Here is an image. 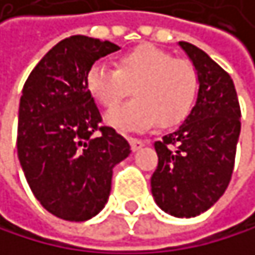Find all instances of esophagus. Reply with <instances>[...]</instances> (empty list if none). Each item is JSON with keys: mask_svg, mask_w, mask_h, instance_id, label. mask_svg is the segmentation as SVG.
Instances as JSON below:
<instances>
[{"mask_svg": "<svg viewBox=\"0 0 255 255\" xmlns=\"http://www.w3.org/2000/svg\"><path fill=\"white\" fill-rule=\"evenodd\" d=\"M128 142H130L133 151H137V150H140L145 145V142H144L142 139H136V137H128Z\"/></svg>", "mask_w": 255, "mask_h": 255, "instance_id": "esophagus-1", "label": "esophagus"}]
</instances>
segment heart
Instances as JSON below:
<instances>
[{"instance_id": "1", "label": "heart", "mask_w": 255, "mask_h": 255, "mask_svg": "<svg viewBox=\"0 0 255 255\" xmlns=\"http://www.w3.org/2000/svg\"><path fill=\"white\" fill-rule=\"evenodd\" d=\"M86 86L105 108H115L133 93L136 99L107 113L105 121L118 130H145L159 122L172 127L193 107L198 90L197 71L186 60L155 46H139L118 60V69L96 63L86 76Z\"/></svg>"}]
</instances>
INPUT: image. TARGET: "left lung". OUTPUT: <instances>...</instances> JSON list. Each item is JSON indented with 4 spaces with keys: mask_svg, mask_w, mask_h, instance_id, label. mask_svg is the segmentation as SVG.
Returning a JSON list of instances; mask_svg holds the SVG:
<instances>
[{
    "mask_svg": "<svg viewBox=\"0 0 255 255\" xmlns=\"http://www.w3.org/2000/svg\"><path fill=\"white\" fill-rule=\"evenodd\" d=\"M198 77L197 102L178 128L155 142L151 195L167 214L190 218L223 195L240 136V105L231 76L197 46L179 41Z\"/></svg>",
    "mask_w": 255,
    "mask_h": 255,
    "instance_id": "left-lung-1",
    "label": "left lung"
}]
</instances>
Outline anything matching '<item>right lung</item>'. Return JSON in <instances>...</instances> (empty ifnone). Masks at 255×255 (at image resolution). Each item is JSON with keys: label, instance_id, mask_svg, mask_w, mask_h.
<instances>
[{"label": "right lung", "instance_id": "obj_1", "mask_svg": "<svg viewBox=\"0 0 255 255\" xmlns=\"http://www.w3.org/2000/svg\"><path fill=\"white\" fill-rule=\"evenodd\" d=\"M119 49L107 40L72 35L40 60L23 86L18 159L40 204L66 222H86L104 209L113 169L131 153L115 128L100 127L86 86L96 60Z\"/></svg>", "mask_w": 255, "mask_h": 255}]
</instances>
